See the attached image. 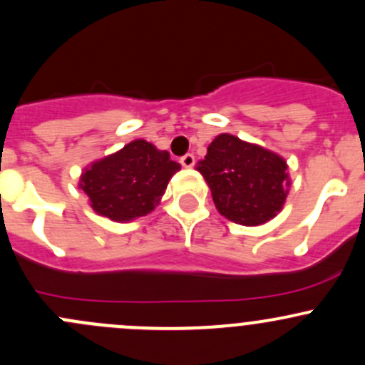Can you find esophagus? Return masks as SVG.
Masks as SVG:
<instances>
[{
    "label": "esophagus",
    "instance_id": "esophagus-1",
    "mask_svg": "<svg viewBox=\"0 0 365 365\" xmlns=\"http://www.w3.org/2000/svg\"><path fill=\"white\" fill-rule=\"evenodd\" d=\"M180 162H182L183 168H192L194 162H196V159H194L192 153H187V155H183L182 159H180Z\"/></svg>",
    "mask_w": 365,
    "mask_h": 365
}]
</instances>
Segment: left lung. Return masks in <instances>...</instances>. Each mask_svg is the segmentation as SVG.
<instances>
[{"instance_id": "left-lung-1", "label": "left lung", "mask_w": 365, "mask_h": 365, "mask_svg": "<svg viewBox=\"0 0 365 365\" xmlns=\"http://www.w3.org/2000/svg\"><path fill=\"white\" fill-rule=\"evenodd\" d=\"M197 171L208 183L220 215L242 226L274 219L292 183L281 155L231 134H219L210 143Z\"/></svg>"}]
</instances>
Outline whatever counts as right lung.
I'll return each mask as SVG.
<instances>
[{
  "instance_id": "obj_1",
  "label": "right lung",
  "mask_w": 365,
  "mask_h": 365,
  "mask_svg": "<svg viewBox=\"0 0 365 365\" xmlns=\"http://www.w3.org/2000/svg\"><path fill=\"white\" fill-rule=\"evenodd\" d=\"M176 171L180 164L169 159L165 150L135 139L84 168L79 189L95 213L114 222H128L155 210Z\"/></svg>"
}]
</instances>
